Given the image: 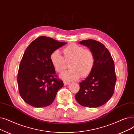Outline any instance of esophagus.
I'll list each match as a JSON object with an SVG mask.
<instances>
[{
    "label": "esophagus",
    "instance_id": "1",
    "mask_svg": "<svg viewBox=\"0 0 134 134\" xmlns=\"http://www.w3.org/2000/svg\"><path fill=\"white\" fill-rule=\"evenodd\" d=\"M63 83H64V85H67L69 84L68 81H65V80L63 81Z\"/></svg>",
    "mask_w": 134,
    "mask_h": 134
}]
</instances>
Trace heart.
<instances>
[{"mask_svg":"<svg viewBox=\"0 0 134 134\" xmlns=\"http://www.w3.org/2000/svg\"><path fill=\"white\" fill-rule=\"evenodd\" d=\"M63 57L58 50L52 52L50 60L55 71L61 73L69 63L70 69L63 72L60 77L64 80L71 81L80 77H87L91 72L95 63V56L92 51L84 49L83 46L72 43L62 49Z\"/></svg>","mask_w":134,"mask_h":134,"instance_id":"heart-1","label":"heart"}]
</instances>
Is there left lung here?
Returning <instances> with one entry per match:
<instances>
[{"label":"left lung","mask_w":134,"mask_h":134,"mask_svg":"<svg viewBox=\"0 0 134 134\" xmlns=\"http://www.w3.org/2000/svg\"><path fill=\"white\" fill-rule=\"evenodd\" d=\"M79 43L92 51L95 63L88 77L79 83L80 89L75 98L83 106L100 107L106 103L114 93L117 80L114 63L109 51L101 43L88 39Z\"/></svg>","instance_id":"1"}]
</instances>
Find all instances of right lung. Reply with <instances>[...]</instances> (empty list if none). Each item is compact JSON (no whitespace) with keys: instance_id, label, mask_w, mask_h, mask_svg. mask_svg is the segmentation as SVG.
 Masks as SVG:
<instances>
[{"instance_id":"obj_1","label":"right lung","mask_w":134,"mask_h":134,"mask_svg":"<svg viewBox=\"0 0 134 134\" xmlns=\"http://www.w3.org/2000/svg\"><path fill=\"white\" fill-rule=\"evenodd\" d=\"M66 44L42 36L33 40L26 49L20 64L17 84L21 98L30 105L37 108L49 106L63 86L50 55Z\"/></svg>"}]
</instances>
